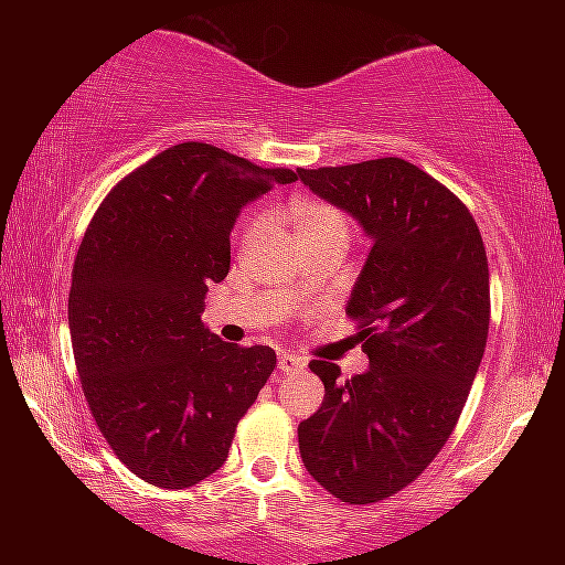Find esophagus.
Instances as JSON below:
<instances>
[{
  "label": "esophagus",
  "mask_w": 565,
  "mask_h": 565,
  "mask_svg": "<svg viewBox=\"0 0 565 565\" xmlns=\"http://www.w3.org/2000/svg\"><path fill=\"white\" fill-rule=\"evenodd\" d=\"M277 367H280V373H300V370L306 367V360L298 358V354L282 352L280 358H277Z\"/></svg>",
  "instance_id": "obj_1"
}]
</instances>
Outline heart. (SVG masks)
Returning a JSON list of instances; mask_svg holds the SVG:
<instances>
[{
  "mask_svg": "<svg viewBox=\"0 0 565 565\" xmlns=\"http://www.w3.org/2000/svg\"><path fill=\"white\" fill-rule=\"evenodd\" d=\"M292 228H296V236L300 246L313 244V242H327V238H339V242H347L350 238V221L347 215L339 211V207L321 203V200H306V203H298L290 211ZM259 228V221H252L249 236Z\"/></svg>",
  "mask_w": 565,
  "mask_h": 565,
  "instance_id": "b5f03b06",
  "label": "heart"
}]
</instances>
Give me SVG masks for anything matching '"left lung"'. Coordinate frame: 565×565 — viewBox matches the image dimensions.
<instances>
[{"label":"left lung","mask_w":565,"mask_h":565,"mask_svg":"<svg viewBox=\"0 0 565 565\" xmlns=\"http://www.w3.org/2000/svg\"><path fill=\"white\" fill-rule=\"evenodd\" d=\"M298 177L370 238L347 300L370 367L339 381L334 362H311L327 393L298 424L300 458L337 499L373 504L412 483L458 424L489 337V262L468 207L404 159Z\"/></svg>","instance_id":"1"}]
</instances>
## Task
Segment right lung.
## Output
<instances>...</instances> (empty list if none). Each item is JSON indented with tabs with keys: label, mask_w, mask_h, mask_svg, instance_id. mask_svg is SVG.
I'll use <instances>...</instances> for the list:
<instances>
[{
	"label": "right lung",
	"mask_w": 565,
	"mask_h": 565,
	"mask_svg": "<svg viewBox=\"0 0 565 565\" xmlns=\"http://www.w3.org/2000/svg\"><path fill=\"white\" fill-rule=\"evenodd\" d=\"M296 180L188 141L115 184L82 238L68 292L76 370L99 431L146 483L188 489L215 473L273 375V347L223 342L200 313L207 285L228 275L242 207Z\"/></svg>",
	"instance_id": "1"
}]
</instances>
